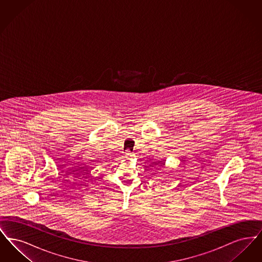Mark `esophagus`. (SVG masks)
<instances>
[{
	"mask_svg": "<svg viewBox=\"0 0 262 262\" xmlns=\"http://www.w3.org/2000/svg\"><path fill=\"white\" fill-rule=\"evenodd\" d=\"M134 156H135V154H133V153H129V152L125 153V158L128 160H132L134 158Z\"/></svg>",
	"mask_w": 262,
	"mask_h": 262,
	"instance_id": "obj_1",
	"label": "esophagus"
}]
</instances>
